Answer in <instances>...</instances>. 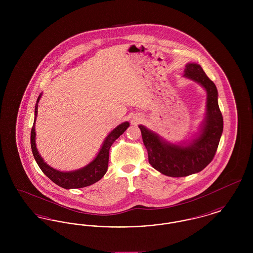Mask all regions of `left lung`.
I'll list each match as a JSON object with an SVG mask.
<instances>
[{
    "label": "left lung",
    "mask_w": 253,
    "mask_h": 253,
    "mask_svg": "<svg viewBox=\"0 0 253 253\" xmlns=\"http://www.w3.org/2000/svg\"><path fill=\"white\" fill-rule=\"evenodd\" d=\"M184 76L202 85L208 94L207 117L201 134L189 146L171 145L139 125L149 163L161 173L171 177L188 176L206 168L216 154L223 132V117L218 105L215 84L196 63H188Z\"/></svg>",
    "instance_id": "1"
}]
</instances>
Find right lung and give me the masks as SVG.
<instances>
[{
	"mask_svg": "<svg viewBox=\"0 0 253 253\" xmlns=\"http://www.w3.org/2000/svg\"><path fill=\"white\" fill-rule=\"evenodd\" d=\"M41 96L42 95H40L37 99L36 106H35V120L31 129V135H30L32 153L40 169L42 170V172L48 177L50 180L53 181L55 184H57L58 186H60L63 189L84 188L100 180L103 177V175L106 173L108 169L109 150L112 144L115 142V140L118 139L129 127V122L122 123L109 133L108 136L103 142L98 155L89 165L78 170H74L70 172H62L49 167L48 165L42 160V158L37 151L36 144H35V135H36L35 121H36L37 113H38V103Z\"/></svg>",
	"mask_w": 253,
	"mask_h": 253,
	"instance_id": "add662e5",
	"label": "right lung"
}]
</instances>
